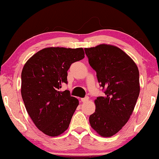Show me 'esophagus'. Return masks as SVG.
<instances>
[{"mask_svg": "<svg viewBox=\"0 0 159 159\" xmlns=\"http://www.w3.org/2000/svg\"><path fill=\"white\" fill-rule=\"evenodd\" d=\"M88 99H89V98H88V97H85V98H84L80 99V100H81L82 102H85L88 101Z\"/></svg>", "mask_w": 159, "mask_h": 159, "instance_id": "obj_1", "label": "esophagus"}]
</instances>
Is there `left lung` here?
<instances>
[{
    "mask_svg": "<svg viewBox=\"0 0 159 159\" xmlns=\"http://www.w3.org/2000/svg\"><path fill=\"white\" fill-rule=\"evenodd\" d=\"M90 65L97 73L104 96L95 100L90 124L102 137L117 133L128 122L139 94V70L125 52L114 45L101 44L85 48Z\"/></svg>",
    "mask_w": 159,
    "mask_h": 159,
    "instance_id": "8db88e82",
    "label": "left lung"
}]
</instances>
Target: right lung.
I'll return each mask as SVG.
<instances>
[{"label": "right lung", "instance_id": "add662e5", "mask_svg": "<svg viewBox=\"0 0 159 159\" xmlns=\"http://www.w3.org/2000/svg\"><path fill=\"white\" fill-rule=\"evenodd\" d=\"M84 57L82 48H46L23 67L21 93L26 109L35 125L48 136L60 135L69 128L79 102L69 90L60 89L67 83L71 64Z\"/></svg>", "mask_w": 159, "mask_h": 159}]
</instances>
